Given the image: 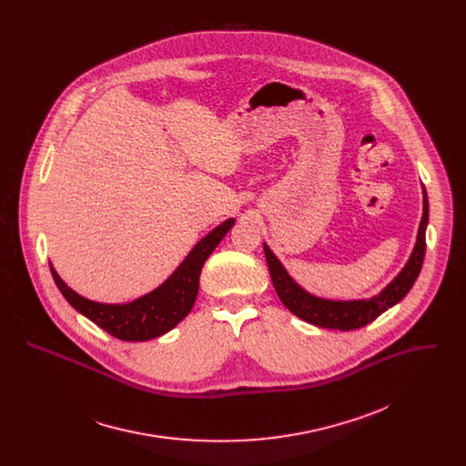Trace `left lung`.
<instances>
[{"instance_id":"8db88e82","label":"left lung","mask_w":466,"mask_h":466,"mask_svg":"<svg viewBox=\"0 0 466 466\" xmlns=\"http://www.w3.org/2000/svg\"><path fill=\"white\" fill-rule=\"evenodd\" d=\"M427 224H429V199H427V192L423 188V215L420 220L412 253L399 274L377 296L368 298V299L340 301V299H327V298L310 294L299 283H296V279L287 272V268L270 251V248L264 244L267 266H268L270 279L276 289V294L281 299V303L294 316H298L299 319H303L314 327L330 329V330L362 329L368 323L375 321L388 309L395 307L412 289V285L421 270L423 258H425Z\"/></svg>"}]
</instances>
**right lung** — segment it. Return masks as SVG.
<instances>
[{
    "mask_svg": "<svg viewBox=\"0 0 466 466\" xmlns=\"http://www.w3.org/2000/svg\"><path fill=\"white\" fill-rule=\"evenodd\" d=\"M233 224L235 218H228L211 229L159 287L131 303H98L87 299L67 287L50 264L52 276L67 303L96 327L120 340H148L170 332L190 314L199 292L202 266Z\"/></svg>",
    "mask_w": 466,
    "mask_h": 466,
    "instance_id": "obj_1",
    "label": "right lung"
}]
</instances>
